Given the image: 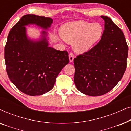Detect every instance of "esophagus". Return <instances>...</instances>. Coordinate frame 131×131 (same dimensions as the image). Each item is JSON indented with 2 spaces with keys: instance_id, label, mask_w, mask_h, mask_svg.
<instances>
[{
  "instance_id": "1",
  "label": "esophagus",
  "mask_w": 131,
  "mask_h": 131,
  "mask_svg": "<svg viewBox=\"0 0 131 131\" xmlns=\"http://www.w3.org/2000/svg\"><path fill=\"white\" fill-rule=\"evenodd\" d=\"M69 57L70 62H73V60H74V55L73 54L72 52H70L69 53Z\"/></svg>"
}]
</instances>
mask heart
Instances as JSON below:
<instances>
[{"label": "heart", "instance_id": "heart-1", "mask_svg": "<svg viewBox=\"0 0 131 131\" xmlns=\"http://www.w3.org/2000/svg\"><path fill=\"white\" fill-rule=\"evenodd\" d=\"M103 31L101 23L79 21L64 24L61 29V35L66 42L73 43L76 52H84L100 40Z\"/></svg>", "mask_w": 131, "mask_h": 131}]
</instances>
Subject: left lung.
<instances>
[{"label":"left lung","mask_w":131,"mask_h":131,"mask_svg":"<svg viewBox=\"0 0 131 131\" xmlns=\"http://www.w3.org/2000/svg\"><path fill=\"white\" fill-rule=\"evenodd\" d=\"M105 21L101 40L88 51L74 59V82L80 92L100 96L112 90L126 69L128 46L124 34L110 18Z\"/></svg>","instance_id":"1"}]
</instances>
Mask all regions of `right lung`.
<instances>
[{
    "mask_svg": "<svg viewBox=\"0 0 131 131\" xmlns=\"http://www.w3.org/2000/svg\"><path fill=\"white\" fill-rule=\"evenodd\" d=\"M53 19L33 14L25 15L11 28L5 46L6 70L12 83L30 96L41 95L53 88L61 70L69 62L67 51L49 47L42 32V40L27 39L25 26L35 24L43 29L50 27Z\"/></svg>",
    "mask_w": 131,
    "mask_h": 131,
    "instance_id": "1",
    "label": "right lung"
}]
</instances>
